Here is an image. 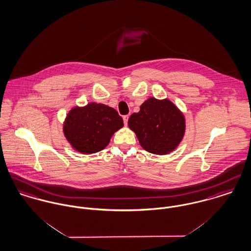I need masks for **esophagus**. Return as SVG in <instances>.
I'll list each match as a JSON object with an SVG mask.
<instances>
[{
	"label": "esophagus",
	"instance_id": "34e87169",
	"mask_svg": "<svg viewBox=\"0 0 251 251\" xmlns=\"http://www.w3.org/2000/svg\"><path fill=\"white\" fill-rule=\"evenodd\" d=\"M128 118H129V117H128V115H126V116H124V117H123V120H124V123H125V125H126V126L127 125Z\"/></svg>",
	"mask_w": 251,
	"mask_h": 251
}]
</instances>
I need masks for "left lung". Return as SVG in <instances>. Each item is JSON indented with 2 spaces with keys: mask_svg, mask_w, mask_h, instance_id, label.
<instances>
[{
  "mask_svg": "<svg viewBox=\"0 0 251 251\" xmlns=\"http://www.w3.org/2000/svg\"><path fill=\"white\" fill-rule=\"evenodd\" d=\"M127 125L141 147L158 155L173 152L182 141L186 129L183 112L172 100L152 97L141 104L138 113L129 117Z\"/></svg>",
  "mask_w": 251,
  "mask_h": 251,
  "instance_id": "left-lung-1",
  "label": "left lung"
}]
</instances>
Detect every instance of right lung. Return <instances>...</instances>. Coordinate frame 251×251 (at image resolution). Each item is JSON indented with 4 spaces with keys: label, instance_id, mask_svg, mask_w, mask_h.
Returning <instances> with one entry per match:
<instances>
[{
    "label": "right lung",
    "instance_id": "add662e5",
    "mask_svg": "<svg viewBox=\"0 0 251 251\" xmlns=\"http://www.w3.org/2000/svg\"><path fill=\"white\" fill-rule=\"evenodd\" d=\"M124 121L114 108L97 102L74 106L63 123V133L74 151L92 154L105 149Z\"/></svg>",
    "mask_w": 251,
    "mask_h": 251
}]
</instances>
